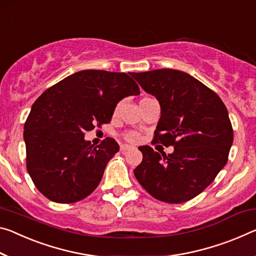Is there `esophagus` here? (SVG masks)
<instances>
[{"instance_id": "obj_1", "label": "esophagus", "mask_w": 256, "mask_h": 256, "mask_svg": "<svg viewBox=\"0 0 256 256\" xmlns=\"http://www.w3.org/2000/svg\"><path fill=\"white\" fill-rule=\"evenodd\" d=\"M131 148H132V146L126 144H124L120 146V150H122V152H126V150L131 149Z\"/></svg>"}]
</instances>
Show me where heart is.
I'll list each match as a JSON object with an SVG mask.
<instances>
[{"label": "heart", "instance_id": "1", "mask_svg": "<svg viewBox=\"0 0 256 256\" xmlns=\"http://www.w3.org/2000/svg\"><path fill=\"white\" fill-rule=\"evenodd\" d=\"M124 138L130 142H136V141H139L140 136L136 132H128L124 134Z\"/></svg>", "mask_w": 256, "mask_h": 256}]
</instances>
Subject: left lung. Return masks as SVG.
Listing matches in <instances>:
<instances>
[{"label": "left lung", "mask_w": 256, "mask_h": 256, "mask_svg": "<svg viewBox=\"0 0 256 256\" xmlns=\"http://www.w3.org/2000/svg\"><path fill=\"white\" fill-rule=\"evenodd\" d=\"M133 77L160 102L154 140L174 146L168 155L139 147L142 162L134 170L136 180L158 200L180 204L192 200L228 162L234 141L228 110L216 92L184 72L165 68Z\"/></svg>", "instance_id": "obj_1"}]
</instances>
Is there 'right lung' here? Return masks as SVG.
<instances>
[{"mask_svg":"<svg viewBox=\"0 0 256 256\" xmlns=\"http://www.w3.org/2000/svg\"><path fill=\"white\" fill-rule=\"evenodd\" d=\"M133 74L77 72L44 91L32 106L24 126L27 171L50 200L78 202L100 184L120 146L107 138L93 147L85 132L109 123L122 99L140 94Z\"/></svg>","mask_w":256,"mask_h":256,"instance_id":"1","label":"right lung"}]
</instances>
